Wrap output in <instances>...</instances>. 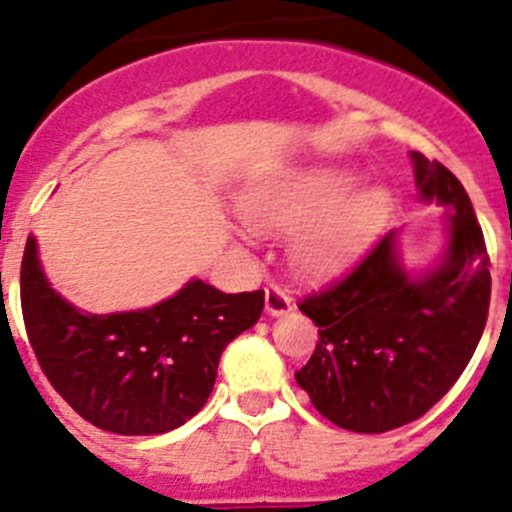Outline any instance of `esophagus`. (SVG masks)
<instances>
[{"mask_svg": "<svg viewBox=\"0 0 512 512\" xmlns=\"http://www.w3.org/2000/svg\"><path fill=\"white\" fill-rule=\"evenodd\" d=\"M289 309H292V299H289V294L284 292V289H266V312H269L271 317H281V314H287Z\"/></svg>", "mask_w": 512, "mask_h": 512, "instance_id": "34e87169", "label": "esophagus"}]
</instances>
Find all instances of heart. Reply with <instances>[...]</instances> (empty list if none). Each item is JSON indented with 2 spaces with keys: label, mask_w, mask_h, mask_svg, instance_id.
<instances>
[{
  "label": "heart",
  "mask_w": 512,
  "mask_h": 512,
  "mask_svg": "<svg viewBox=\"0 0 512 512\" xmlns=\"http://www.w3.org/2000/svg\"><path fill=\"white\" fill-rule=\"evenodd\" d=\"M358 182L360 172L342 164L287 170L246 192L243 218L256 231H294L289 256L302 274H337L368 251L393 208L386 187Z\"/></svg>",
  "instance_id": "heart-1"
}]
</instances>
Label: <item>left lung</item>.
<instances>
[{"label": "left lung", "instance_id": "1", "mask_svg": "<svg viewBox=\"0 0 512 512\" xmlns=\"http://www.w3.org/2000/svg\"><path fill=\"white\" fill-rule=\"evenodd\" d=\"M421 203L442 205L444 243L409 269L391 231L335 287L299 304L320 342L294 373L314 409L340 429L383 434L416 421L454 386L490 307V259L462 182L409 152Z\"/></svg>", "mask_w": 512, "mask_h": 512}]
</instances>
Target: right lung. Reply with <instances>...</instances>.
I'll return each mask as SVG.
<instances>
[{"label": "right lung", "instance_id": "obj_1", "mask_svg": "<svg viewBox=\"0 0 512 512\" xmlns=\"http://www.w3.org/2000/svg\"><path fill=\"white\" fill-rule=\"evenodd\" d=\"M20 289L30 345L55 391L93 426L124 437L164 434L198 414L225 345L264 312L261 289L225 294L203 279L152 307L86 312L55 292L35 236Z\"/></svg>", "mask_w": 512, "mask_h": 512}]
</instances>
